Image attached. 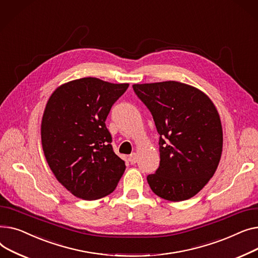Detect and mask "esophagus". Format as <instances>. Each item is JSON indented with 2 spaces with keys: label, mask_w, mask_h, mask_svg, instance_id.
Returning a JSON list of instances; mask_svg holds the SVG:
<instances>
[{
  "label": "esophagus",
  "mask_w": 258,
  "mask_h": 258,
  "mask_svg": "<svg viewBox=\"0 0 258 258\" xmlns=\"http://www.w3.org/2000/svg\"><path fill=\"white\" fill-rule=\"evenodd\" d=\"M128 159H129V161H130L131 164L136 163V161H138V154H136V153H131Z\"/></svg>",
  "instance_id": "34e87169"
}]
</instances>
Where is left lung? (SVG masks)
<instances>
[{
    "instance_id": "left-lung-1",
    "label": "left lung",
    "mask_w": 258,
    "mask_h": 258,
    "mask_svg": "<svg viewBox=\"0 0 258 258\" xmlns=\"http://www.w3.org/2000/svg\"><path fill=\"white\" fill-rule=\"evenodd\" d=\"M159 133L160 163L148 183L160 198L179 202L198 194L216 173L223 129L214 102L195 86L163 81L133 84Z\"/></svg>"
}]
</instances>
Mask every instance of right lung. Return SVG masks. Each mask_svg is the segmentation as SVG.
Wrapping results in <instances>:
<instances>
[{
    "instance_id": "add662e5",
    "label": "right lung",
    "mask_w": 258,
    "mask_h": 258,
    "mask_svg": "<svg viewBox=\"0 0 258 258\" xmlns=\"http://www.w3.org/2000/svg\"><path fill=\"white\" fill-rule=\"evenodd\" d=\"M128 86L94 77L76 79L58 86L45 105L40 126L45 160L77 198L93 201L111 194L125 172L105 120Z\"/></svg>"
}]
</instances>
